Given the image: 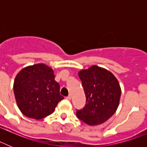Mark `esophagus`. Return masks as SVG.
I'll list each match as a JSON object with an SVG mask.
<instances>
[{"mask_svg":"<svg viewBox=\"0 0 147 147\" xmlns=\"http://www.w3.org/2000/svg\"><path fill=\"white\" fill-rule=\"evenodd\" d=\"M71 97H72V96H71V94H69L67 97H66V98H67V99H68V100H70V99H71Z\"/></svg>","mask_w":147,"mask_h":147,"instance_id":"obj_1","label":"esophagus"}]
</instances>
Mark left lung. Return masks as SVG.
<instances>
[{"label":"left lung","mask_w":147,"mask_h":147,"mask_svg":"<svg viewBox=\"0 0 147 147\" xmlns=\"http://www.w3.org/2000/svg\"><path fill=\"white\" fill-rule=\"evenodd\" d=\"M86 96V105L76 110V116L88 125H98L108 120L117 110L120 85L107 70L93 65L79 72Z\"/></svg>","instance_id":"1"}]
</instances>
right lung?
I'll return each instance as SVG.
<instances>
[{
    "label": "right lung",
    "instance_id": "add662e5",
    "mask_svg": "<svg viewBox=\"0 0 147 147\" xmlns=\"http://www.w3.org/2000/svg\"><path fill=\"white\" fill-rule=\"evenodd\" d=\"M54 77L53 70L44 64L28 66L18 73L13 89L23 115L39 120L54 112L64 98L59 94V84Z\"/></svg>",
    "mask_w": 147,
    "mask_h": 147
}]
</instances>
